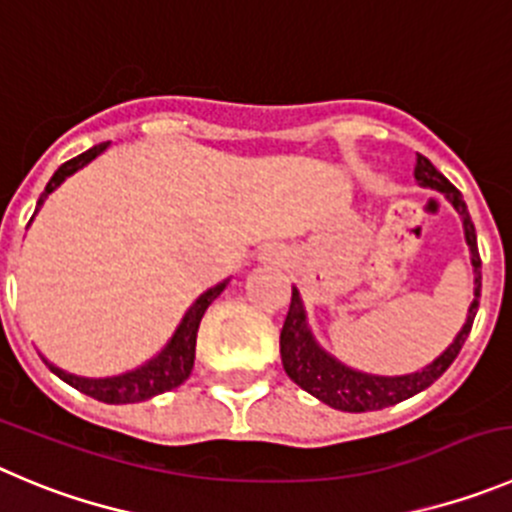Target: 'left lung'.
Listing matches in <instances>:
<instances>
[{
  "label": "left lung",
  "instance_id": "8db88e82",
  "mask_svg": "<svg viewBox=\"0 0 512 512\" xmlns=\"http://www.w3.org/2000/svg\"><path fill=\"white\" fill-rule=\"evenodd\" d=\"M414 176H417V181L422 186L442 191L444 197L452 202V207L460 212L462 222H465V237L472 252V265H475V300H472L467 321L465 326H462V331L457 333L455 343H452L437 361H432L427 369L407 376H369L338 364L336 358H331L326 351L318 348V343L310 336L308 326H305V313L298 290L293 288L288 315H285L283 331H280V356H283L285 374H288L300 389L313 394L315 399H321L328 407L341 409V412H376V409L394 407L399 401L424 391L427 386H432L444 371L450 369L452 361H455L457 353L462 351V346H465L467 336H470L472 331V321H475L477 305H480L482 288V260L480 252H477L475 224H472L460 189L444 179V176L434 169L432 161H429L427 156L417 154Z\"/></svg>",
  "mask_w": 512,
  "mask_h": 512
}]
</instances>
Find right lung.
<instances>
[{"instance_id":"right-lung-1","label":"right lung","mask_w":512,"mask_h":512,"mask_svg":"<svg viewBox=\"0 0 512 512\" xmlns=\"http://www.w3.org/2000/svg\"><path fill=\"white\" fill-rule=\"evenodd\" d=\"M105 146H108V141L98 143V146L88 148L85 154L65 161V164H62L60 169L52 174V179L47 181L45 191L40 194V202H37V207L45 202V197L50 194L52 189H55V186H60L62 181H65V176L75 174V171L83 169L85 164H90V161H93ZM224 285H227V280L219 285H214L212 290H207V293H204L197 303L191 305L189 313H186L184 321H181V326L176 328L174 338L169 341V346H166L159 356L151 358L146 366H141V369L128 371V374H121V376H113V379H80V376L65 374V371L55 369V366L47 364V361L45 364L50 366L52 374L60 376L65 384L75 386L78 391H83V394L93 396V399H98V401H105V404H133V401L151 399V396L176 389V386L184 384V381L189 379L191 366H194L197 331H199V323H202L204 310H207L209 305H212V300L222 293Z\"/></svg>"}]
</instances>
